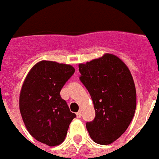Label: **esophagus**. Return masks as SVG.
<instances>
[{
  "mask_svg": "<svg viewBox=\"0 0 159 159\" xmlns=\"http://www.w3.org/2000/svg\"><path fill=\"white\" fill-rule=\"evenodd\" d=\"M77 118H81V117H82V112H81V111H79V112H77Z\"/></svg>",
  "mask_w": 159,
  "mask_h": 159,
  "instance_id": "34e87169",
  "label": "esophagus"
}]
</instances>
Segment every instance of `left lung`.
I'll return each mask as SVG.
<instances>
[{
  "mask_svg": "<svg viewBox=\"0 0 159 159\" xmlns=\"http://www.w3.org/2000/svg\"><path fill=\"white\" fill-rule=\"evenodd\" d=\"M80 81L89 92L96 117L87 122L92 139L110 144L129 125L136 109V90L130 71L116 55L102 57L78 65Z\"/></svg>",
  "mask_w": 159,
  "mask_h": 159,
  "instance_id": "1",
  "label": "left lung"
}]
</instances>
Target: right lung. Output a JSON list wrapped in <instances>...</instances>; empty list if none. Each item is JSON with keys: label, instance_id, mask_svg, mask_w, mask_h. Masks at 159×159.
<instances>
[{"label": "right lung", "instance_id": "obj_1", "mask_svg": "<svg viewBox=\"0 0 159 159\" xmlns=\"http://www.w3.org/2000/svg\"><path fill=\"white\" fill-rule=\"evenodd\" d=\"M69 64L43 60L26 76L20 94V111L32 137L48 146L62 143L76 117L60 92L74 73Z\"/></svg>", "mask_w": 159, "mask_h": 159}]
</instances>
